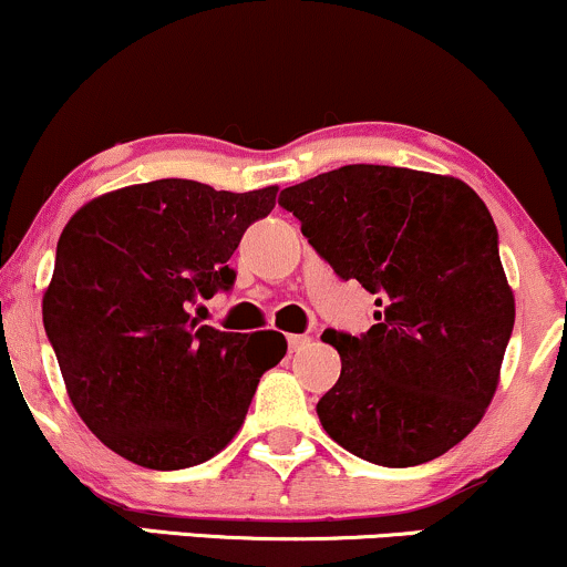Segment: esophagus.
Returning <instances> with one entry per match:
<instances>
[{
  "mask_svg": "<svg viewBox=\"0 0 567 567\" xmlns=\"http://www.w3.org/2000/svg\"><path fill=\"white\" fill-rule=\"evenodd\" d=\"M311 338L309 336H288V347H290V351H298V349H303L306 343H309Z\"/></svg>",
  "mask_w": 567,
  "mask_h": 567,
  "instance_id": "obj_1",
  "label": "esophagus"
}]
</instances>
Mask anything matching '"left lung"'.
<instances>
[{
  "label": "left lung",
  "instance_id": "8db88e82",
  "mask_svg": "<svg viewBox=\"0 0 567 567\" xmlns=\"http://www.w3.org/2000/svg\"><path fill=\"white\" fill-rule=\"evenodd\" d=\"M279 205L341 279L375 292L365 336L324 330L341 354L317 402L338 445L415 466L483 421L514 328V292L491 210L453 175L347 165L285 188Z\"/></svg>",
  "mask_w": 567,
  "mask_h": 567
}]
</instances>
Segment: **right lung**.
Returning <instances> with one entry per match:
<instances>
[{
    "mask_svg": "<svg viewBox=\"0 0 567 567\" xmlns=\"http://www.w3.org/2000/svg\"><path fill=\"white\" fill-rule=\"evenodd\" d=\"M277 192L162 178L101 194L69 218L42 320L71 405L122 458L159 472L213 458L288 351L277 330L224 333L188 315L231 288L229 258Z\"/></svg>",
    "mask_w": 567,
    "mask_h": 567,
    "instance_id": "right-lung-1",
    "label": "right lung"
}]
</instances>
